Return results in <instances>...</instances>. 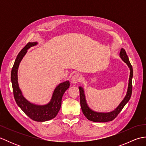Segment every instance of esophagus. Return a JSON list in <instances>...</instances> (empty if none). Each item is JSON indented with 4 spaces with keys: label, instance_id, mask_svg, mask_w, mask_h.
<instances>
[{
    "label": "esophagus",
    "instance_id": "obj_1",
    "mask_svg": "<svg viewBox=\"0 0 146 146\" xmlns=\"http://www.w3.org/2000/svg\"><path fill=\"white\" fill-rule=\"evenodd\" d=\"M82 80V77L79 74H75V75H73L72 78H71V82L73 84H76V83H79Z\"/></svg>",
    "mask_w": 146,
    "mask_h": 146
}]
</instances>
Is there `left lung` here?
<instances>
[{
	"label": "left lung",
	"mask_w": 146,
	"mask_h": 146,
	"mask_svg": "<svg viewBox=\"0 0 146 146\" xmlns=\"http://www.w3.org/2000/svg\"><path fill=\"white\" fill-rule=\"evenodd\" d=\"M120 57L122 58V60L128 65L130 68V76L129 80V85L127 88V92L123 100L121 102L115 109L114 110L108 113H102V112H97L94 110H91L88 106L86 104L85 95L84 94V90L81 86H79L80 90V105L83 111V113L85 115V116L89 120L93 121L95 122H107L109 121L113 120L115 118L119 113L120 112L121 110L123 109L126 104L129 101L132 95V76H133V69L132 66L130 63L129 58L127 55L126 51L124 49L122 48L120 52Z\"/></svg>",
	"instance_id": "1"
}]
</instances>
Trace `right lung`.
Instances as JSON below:
<instances>
[{
  "label": "right lung",
  "mask_w": 146,
  "mask_h": 146,
  "mask_svg": "<svg viewBox=\"0 0 146 146\" xmlns=\"http://www.w3.org/2000/svg\"><path fill=\"white\" fill-rule=\"evenodd\" d=\"M37 44L38 42H28L18 54L11 71V82L14 99L18 106L30 119L37 122H44L53 119L56 116L61 108V100L64 93L70 87V82L66 81L59 84L54 90L51 101L46 105L33 104L24 97L19 87L17 82L19 65L22 59L26 54L27 49Z\"/></svg>",
  "instance_id": "obj_1"
}]
</instances>
